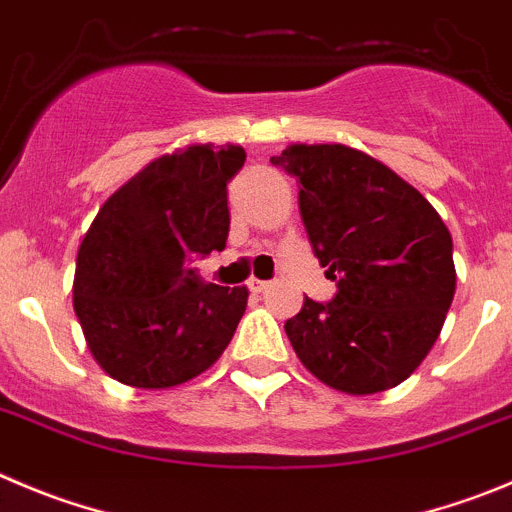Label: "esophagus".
<instances>
[{
	"instance_id": "obj_1",
	"label": "esophagus",
	"mask_w": 512,
	"mask_h": 512,
	"mask_svg": "<svg viewBox=\"0 0 512 512\" xmlns=\"http://www.w3.org/2000/svg\"><path fill=\"white\" fill-rule=\"evenodd\" d=\"M247 288H250L252 293H265V290L270 288V283H267V280H255V278H252L250 283H247Z\"/></svg>"
}]
</instances>
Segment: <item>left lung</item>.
I'll list each match as a JSON object with an SVG mask.
<instances>
[{"label": "left lung", "mask_w": 512, "mask_h": 512, "mask_svg": "<svg viewBox=\"0 0 512 512\" xmlns=\"http://www.w3.org/2000/svg\"><path fill=\"white\" fill-rule=\"evenodd\" d=\"M272 166L298 179L300 217L336 283L305 298L285 333L305 369L346 394H376L412 376L455 298L452 234L414 186L341 143L290 146Z\"/></svg>", "instance_id": "8db88e82"}]
</instances>
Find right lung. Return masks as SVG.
<instances>
[{"label":"right lung","mask_w":512,"mask_h":512,"mask_svg":"<svg viewBox=\"0 0 512 512\" xmlns=\"http://www.w3.org/2000/svg\"><path fill=\"white\" fill-rule=\"evenodd\" d=\"M242 146L194 143L151 161L100 207L78 250L73 303L100 369L136 389L184 384L222 356L247 288L191 262L224 250Z\"/></svg>","instance_id":"1"}]
</instances>
